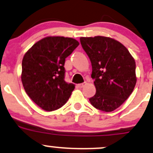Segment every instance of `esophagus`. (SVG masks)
Segmentation results:
<instances>
[{"label": "esophagus", "instance_id": "34e87169", "mask_svg": "<svg viewBox=\"0 0 153 153\" xmlns=\"http://www.w3.org/2000/svg\"><path fill=\"white\" fill-rule=\"evenodd\" d=\"M86 84H87L86 82H82V83L78 84V88H82V87L85 86V85H86Z\"/></svg>", "mask_w": 153, "mask_h": 153}]
</instances>
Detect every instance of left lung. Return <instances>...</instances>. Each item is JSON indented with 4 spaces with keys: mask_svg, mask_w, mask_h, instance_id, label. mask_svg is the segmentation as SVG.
<instances>
[{
    "mask_svg": "<svg viewBox=\"0 0 153 153\" xmlns=\"http://www.w3.org/2000/svg\"><path fill=\"white\" fill-rule=\"evenodd\" d=\"M80 40L91 60V78L96 89L89 101L97 109L113 111L134 90L137 82L134 59L122 43L112 38L97 36Z\"/></svg>",
    "mask_w": 153,
    "mask_h": 153,
    "instance_id": "1",
    "label": "left lung"
}]
</instances>
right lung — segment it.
Here are the masks:
<instances>
[{"label": "right lung", "instance_id": "obj_1", "mask_svg": "<svg viewBox=\"0 0 153 153\" xmlns=\"http://www.w3.org/2000/svg\"><path fill=\"white\" fill-rule=\"evenodd\" d=\"M78 45L73 38L47 36L24 54L23 86L29 98L42 109H58L71 96L75 85L65 81V61Z\"/></svg>", "mask_w": 153, "mask_h": 153}]
</instances>
